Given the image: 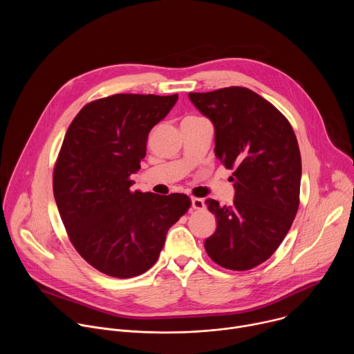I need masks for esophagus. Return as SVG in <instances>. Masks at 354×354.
<instances>
[{"label": "esophagus", "mask_w": 354, "mask_h": 354, "mask_svg": "<svg viewBox=\"0 0 354 354\" xmlns=\"http://www.w3.org/2000/svg\"><path fill=\"white\" fill-rule=\"evenodd\" d=\"M192 207H193L194 210L205 209V201L201 200V198H198V197H192Z\"/></svg>", "instance_id": "34e87169"}]
</instances>
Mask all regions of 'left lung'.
Instances as JSON below:
<instances>
[{
	"mask_svg": "<svg viewBox=\"0 0 354 354\" xmlns=\"http://www.w3.org/2000/svg\"><path fill=\"white\" fill-rule=\"evenodd\" d=\"M189 99L214 126L216 157L234 169L232 205L206 200L217 218L206 252L225 269L249 270L274 254L298 210L301 156L294 130L248 88L190 92Z\"/></svg>",
	"mask_w": 354,
	"mask_h": 354,
	"instance_id": "8db88e82",
	"label": "left lung"
}]
</instances>
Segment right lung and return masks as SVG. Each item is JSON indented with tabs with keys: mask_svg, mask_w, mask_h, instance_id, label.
Wrapping results in <instances>:
<instances>
[{
	"mask_svg": "<svg viewBox=\"0 0 354 354\" xmlns=\"http://www.w3.org/2000/svg\"><path fill=\"white\" fill-rule=\"evenodd\" d=\"M178 95L118 93L85 105L71 122L53 174L63 224L78 254L118 279L147 272L190 198L131 190L147 138Z\"/></svg>",
	"mask_w": 354,
	"mask_h": 354,
	"instance_id": "obj_1",
	"label": "right lung"
}]
</instances>
